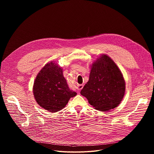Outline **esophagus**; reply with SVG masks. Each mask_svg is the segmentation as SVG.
Segmentation results:
<instances>
[{"instance_id":"obj_1","label":"esophagus","mask_w":154,"mask_h":154,"mask_svg":"<svg viewBox=\"0 0 154 154\" xmlns=\"http://www.w3.org/2000/svg\"><path fill=\"white\" fill-rule=\"evenodd\" d=\"M83 85H77V89L78 90H81L82 88H83Z\"/></svg>"}]
</instances>
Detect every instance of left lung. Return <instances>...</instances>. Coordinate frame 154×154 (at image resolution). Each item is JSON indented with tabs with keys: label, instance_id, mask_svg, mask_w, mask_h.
I'll list each match as a JSON object with an SVG mask.
<instances>
[{
	"label": "left lung",
	"instance_id": "8db88e82",
	"mask_svg": "<svg viewBox=\"0 0 154 154\" xmlns=\"http://www.w3.org/2000/svg\"><path fill=\"white\" fill-rule=\"evenodd\" d=\"M125 90L123 75L115 63L102 55L91 66L89 80L80 91L95 109L106 112L122 101Z\"/></svg>",
	"mask_w": 154,
	"mask_h": 154
}]
</instances>
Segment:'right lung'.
Here are the masks:
<instances>
[{
	"mask_svg": "<svg viewBox=\"0 0 154 154\" xmlns=\"http://www.w3.org/2000/svg\"><path fill=\"white\" fill-rule=\"evenodd\" d=\"M63 69L52 61L46 64L35 80L33 92L38 104L49 112L62 109L77 93L69 89Z\"/></svg>",
	"mask_w": 154,
	"mask_h": 154,
	"instance_id": "right-lung-1",
	"label": "right lung"
}]
</instances>
